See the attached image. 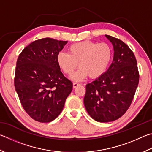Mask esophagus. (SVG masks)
<instances>
[{
  "mask_svg": "<svg viewBox=\"0 0 152 152\" xmlns=\"http://www.w3.org/2000/svg\"><path fill=\"white\" fill-rule=\"evenodd\" d=\"M80 84L77 83V82H74V83H73V88H76V87H78V86H80Z\"/></svg>",
  "mask_w": 152,
  "mask_h": 152,
  "instance_id": "1",
  "label": "esophagus"
}]
</instances>
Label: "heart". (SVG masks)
<instances>
[{
	"label": "heart",
	"instance_id": "1",
	"mask_svg": "<svg viewBox=\"0 0 152 152\" xmlns=\"http://www.w3.org/2000/svg\"><path fill=\"white\" fill-rule=\"evenodd\" d=\"M112 58V50L108 44L82 41L69 46L68 54H58L56 62L61 70L68 75L73 72L78 63L80 67L71 76V78L74 81H81L88 75L91 78L102 75Z\"/></svg>",
	"mask_w": 152,
	"mask_h": 152
}]
</instances>
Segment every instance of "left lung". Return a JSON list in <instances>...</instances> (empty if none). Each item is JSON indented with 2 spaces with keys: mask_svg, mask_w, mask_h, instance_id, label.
I'll return each instance as SVG.
<instances>
[{
  "mask_svg": "<svg viewBox=\"0 0 152 152\" xmlns=\"http://www.w3.org/2000/svg\"><path fill=\"white\" fill-rule=\"evenodd\" d=\"M112 44L114 58L106 72L86 86L84 103L94 120L112 122L125 114L139 83L137 61L133 52L120 39L105 35Z\"/></svg>",
  "mask_w": 152,
  "mask_h": 152,
  "instance_id": "obj_1",
  "label": "left lung"
}]
</instances>
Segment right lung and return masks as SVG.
I'll use <instances>...</instances> for the list:
<instances>
[{
    "label": "right lung",
    "mask_w": 152,
    "mask_h": 152,
    "mask_svg": "<svg viewBox=\"0 0 152 152\" xmlns=\"http://www.w3.org/2000/svg\"><path fill=\"white\" fill-rule=\"evenodd\" d=\"M67 42L50 38L35 40L17 59L15 90L24 110L38 122H50L58 116L72 90L56 62Z\"/></svg>",
    "instance_id": "right-lung-1"
}]
</instances>
